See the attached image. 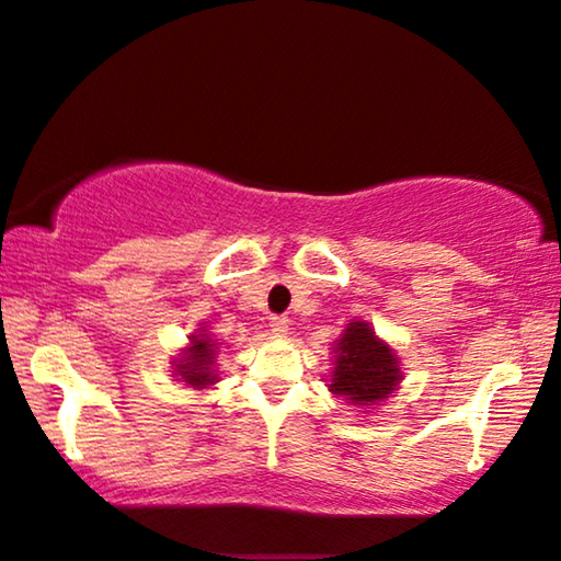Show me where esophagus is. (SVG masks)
Returning a JSON list of instances; mask_svg holds the SVG:
<instances>
[{
  "label": "esophagus",
  "instance_id": "obj_1",
  "mask_svg": "<svg viewBox=\"0 0 561 561\" xmlns=\"http://www.w3.org/2000/svg\"><path fill=\"white\" fill-rule=\"evenodd\" d=\"M268 325H272L274 333H287L289 331V318L287 316H272L268 318Z\"/></svg>",
  "mask_w": 561,
  "mask_h": 561
}]
</instances>
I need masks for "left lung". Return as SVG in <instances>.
Wrapping results in <instances>:
<instances>
[{
  "label": "left lung",
  "mask_w": 561,
  "mask_h": 561,
  "mask_svg": "<svg viewBox=\"0 0 561 561\" xmlns=\"http://www.w3.org/2000/svg\"><path fill=\"white\" fill-rule=\"evenodd\" d=\"M400 382L398 356L375 335L367 323H348L335 343V369L331 392L356 402L375 405Z\"/></svg>",
  "instance_id": "1"
}]
</instances>
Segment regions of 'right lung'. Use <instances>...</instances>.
I'll list each match as a JSON object with an SVG mask.
<instances>
[{
	"label": "right lung",
	"instance_id": "1",
	"mask_svg": "<svg viewBox=\"0 0 561 561\" xmlns=\"http://www.w3.org/2000/svg\"><path fill=\"white\" fill-rule=\"evenodd\" d=\"M213 358H215V343L207 339V333L192 335V346L186 354L179 358L176 371L186 385L205 387L213 385Z\"/></svg>",
	"mask_w": 561,
	"mask_h": 561
}]
</instances>
